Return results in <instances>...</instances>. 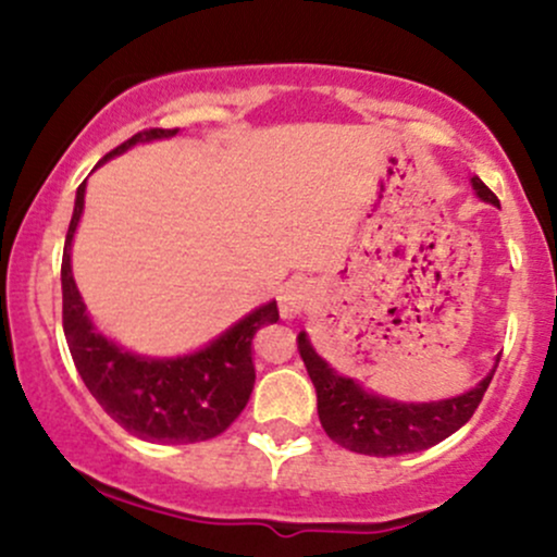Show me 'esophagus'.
Here are the masks:
<instances>
[{"label": "esophagus", "instance_id": "obj_1", "mask_svg": "<svg viewBox=\"0 0 557 557\" xmlns=\"http://www.w3.org/2000/svg\"><path fill=\"white\" fill-rule=\"evenodd\" d=\"M277 300H280V314H283V319H296L300 314H306L309 309H314L319 300V290L317 285H311V280L293 277L290 283L280 287Z\"/></svg>", "mask_w": 557, "mask_h": 557}]
</instances>
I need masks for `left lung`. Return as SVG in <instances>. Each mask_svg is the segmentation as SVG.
Listing matches in <instances>:
<instances>
[{
  "mask_svg": "<svg viewBox=\"0 0 557 557\" xmlns=\"http://www.w3.org/2000/svg\"><path fill=\"white\" fill-rule=\"evenodd\" d=\"M471 188L482 201L500 207L497 196L476 175L471 177ZM298 350L306 363V372L317 387V411L324 432L337 445L376 458L426 450V447L443 443L453 432L461 430L466 421L474 417L476 406L487 393L497 361H500L495 359L490 374L476 387L466 389L456 398L406 403L389 400L385 395H376L359 385L350 376L337 374L317 354L306 332L298 335Z\"/></svg>",
  "mask_w": 557,
  "mask_h": 557,
  "instance_id": "8db88e82",
  "label": "left lung"
}]
</instances>
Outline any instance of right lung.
<instances>
[{
  "label": "right lung",
  "mask_w": 557,
  "mask_h": 557,
  "mask_svg": "<svg viewBox=\"0 0 557 557\" xmlns=\"http://www.w3.org/2000/svg\"><path fill=\"white\" fill-rule=\"evenodd\" d=\"M175 131L136 133L123 146L110 151L96 168L112 157L125 154L131 146L149 140L172 138ZM86 183L75 194L73 220H70L65 253H62V327L81 380L96 403L117 421L123 430L149 443H201L222 434L240 417L251 398L253 335L280 319L277 300H267L259 309L248 311L233 327L216 335L212 343L185 356L154 359L123 348L101 335L88 317L78 285L73 280V235L83 214Z\"/></svg>",
  "instance_id": "1"
}]
</instances>
